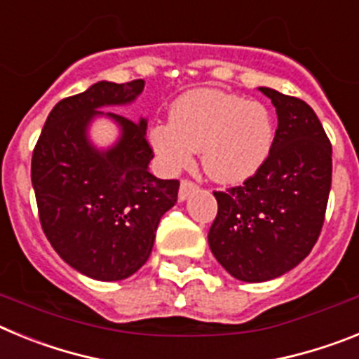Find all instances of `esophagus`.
Returning a JSON list of instances; mask_svg holds the SVG:
<instances>
[{"mask_svg":"<svg viewBox=\"0 0 359 359\" xmlns=\"http://www.w3.org/2000/svg\"><path fill=\"white\" fill-rule=\"evenodd\" d=\"M198 189V185H196L192 180H189V177H185V180H182V185H180V201H183V199L189 198L190 192H194V190Z\"/></svg>","mask_w":359,"mask_h":359,"instance_id":"1","label":"esophagus"}]
</instances>
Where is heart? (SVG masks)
<instances>
[{"instance_id": "1", "label": "heart", "mask_w": 359, "mask_h": 359, "mask_svg": "<svg viewBox=\"0 0 359 359\" xmlns=\"http://www.w3.org/2000/svg\"><path fill=\"white\" fill-rule=\"evenodd\" d=\"M151 145L172 172L187 169L201 151L203 169L228 185L261 169L275 144L271 113L261 102L221 90H194L174 102L169 123L151 129Z\"/></svg>"}]
</instances>
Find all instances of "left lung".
<instances>
[{
    "mask_svg": "<svg viewBox=\"0 0 359 359\" xmlns=\"http://www.w3.org/2000/svg\"><path fill=\"white\" fill-rule=\"evenodd\" d=\"M277 109L271 154L243 185L215 190L208 244L217 262L244 282L277 278L302 262L325 219L332 147L304 100L259 88Z\"/></svg>",
    "mask_w": 359,
    "mask_h": 359,
    "instance_id": "obj_1",
    "label": "left lung"
}]
</instances>
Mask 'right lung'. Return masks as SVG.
I'll use <instances>...</instances> for the list:
<instances>
[{
  "instance_id": "right-lung-1",
  "label": "right lung",
  "mask_w": 359,
  "mask_h": 359,
  "mask_svg": "<svg viewBox=\"0 0 359 359\" xmlns=\"http://www.w3.org/2000/svg\"><path fill=\"white\" fill-rule=\"evenodd\" d=\"M142 79L97 82L50 111L32 154V185L44 236L62 261L95 280H122L147 262L161 215L177 199V180H158L147 122L106 113L122 129L118 144L97 151L86 138L102 106L133 102Z\"/></svg>"
}]
</instances>
